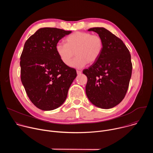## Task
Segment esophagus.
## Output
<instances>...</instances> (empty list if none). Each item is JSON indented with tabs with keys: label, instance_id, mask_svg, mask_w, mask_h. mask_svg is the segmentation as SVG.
<instances>
[{
	"label": "esophagus",
	"instance_id": "1",
	"mask_svg": "<svg viewBox=\"0 0 153 153\" xmlns=\"http://www.w3.org/2000/svg\"><path fill=\"white\" fill-rule=\"evenodd\" d=\"M76 72H77V74L78 75H80V74H81V73H82V71H79V70H77Z\"/></svg>",
	"mask_w": 153,
	"mask_h": 153
}]
</instances>
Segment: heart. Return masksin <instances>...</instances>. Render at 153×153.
Instances as JSON below:
<instances>
[{
    "mask_svg": "<svg viewBox=\"0 0 153 153\" xmlns=\"http://www.w3.org/2000/svg\"><path fill=\"white\" fill-rule=\"evenodd\" d=\"M103 47V40L99 35L77 31L66 37L65 43H57L56 51L60 60L67 66L70 65L76 52L77 57L71 66L82 68L88 63L96 62L102 52Z\"/></svg>",
    "mask_w": 153,
    "mask_h": 153,
    "instance_id": "obj_1",
    "label": "heart"
}]
</instances>
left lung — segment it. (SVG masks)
I'll list each match as a JSON object with an SVG mask.
<instances>
[{
    "label": "left lung",
    "instance_id": "8db88e82",
    "mask_svg": "<svg viewBox=\"0 0 153 153\" xmlns=\"http://www.w3.org/2000/svg\"><path fill=\"white\" fill-rule=\"evenodd\" d=\"M102 39V52L96 62L83 73L88 78L86 94L90 101L100 108L109 109L124 99L131 77V54L123 41L103 27L88 30Z\"/></svg>",
    "mask_w": 153,
    "mask_h": 153
}]
</instances>
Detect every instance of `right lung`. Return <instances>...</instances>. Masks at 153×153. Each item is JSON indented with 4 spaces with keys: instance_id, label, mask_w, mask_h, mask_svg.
<instances>
[{
    "instance_id": "right-lung-1",
    "label": "right lung",
    "mask_w": 153,
    "mask_h": 153,
    "mask_svg": "<svg viewBox=\"0 0 153 153\" xmlns=\"http://www.w3.org/2000/svg\"><path fill=\"white\" fill-rule=\"evenodd\" d=\"M71 33L43 28L25 43L20 56V79L30 100L42 110H53L62 105L76 77V70L65 65L56 51L58 42Z\"/></svg>"
}]
</instances>
